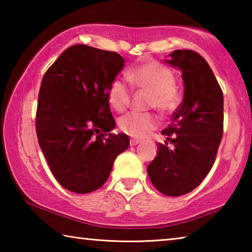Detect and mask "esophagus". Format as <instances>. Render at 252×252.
<instances>
[{"label":"esophagus","mask_w":252,"mask_h":252,"mask_svg":"<svg viewBox=\"0 0 252 252\" xmlns=\"http://www.w3.org/2000/svg\"><path fill=\"white\" fill-rule=\"evenodd\" d=\"M140 142H141V141H140V140L131 139V140H130V146H131V147H134V146H136V144H139Z\"/></svg>","instance_id":"1"}]
</instances>
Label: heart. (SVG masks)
Instances as JSON below:
<instances>
[{
    "label": "heart",
    "instance_id": "obj_1",
    "mask_svg": "<svg viewBox=\"0 0 252 252\" xmlns=\"http://www.w3.org/2000/svg\"><path fill=\"white\" fill-rule=\"evenodd\" d=\"M127 78L133 87L150 93L149 108H155L162 114L176 109V78L168 67L155 61H147L132 69ZM108 101L117 112H123L130 104L131 90L123 81L113 80L108 89ZM118 126L123 133L142 139L159 126V119L153 113L130 112L120 118Z\"/></svg>",
    "mask_w": 252,
    "mask_h": 252
}]
</instances>
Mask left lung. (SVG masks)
<instances>
[{"label":"left lung","mask_w":252,"mask_h":252,"mask_svg":"<svg viewBox=\"0 0 252 252\" xmlns=\"http://www.w3.org/2000/svg\"><path fill=\"white\" fill-rule=\"evenodd\" d=\"M167 63L182 72L185 94L172 122L161 132L173 148L158 143L148 176L158 191L179 197L195 189L210 171L223 134V93L206 60L176 50Z\"/></svg>","instance_id":"8db88e82"}]
</instances>
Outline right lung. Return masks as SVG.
I'll list each match as a JSON object with an SVG mask.
<instances>
[{
    "label": "right lung",
    "mask_w": 252,
    "mask_h": 252,
    "mask_svg": "<svg viewBox=\"0 0 252 252\" xmlns=\"http://www.w3.org/2000/svg\"><path fill=\"white\" fill-rule=\"evenodd\" d=\"M125 66L120 54L78 44L46 70L37 100V141L57 181L75 193L104 185L116 158L130 146L114 134L108 89Z\"/></svg>",
    "instance_id": "obj_1"
}]
</instances>
